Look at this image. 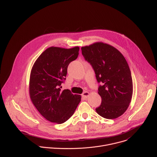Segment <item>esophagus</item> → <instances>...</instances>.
Instances as JSON below:
<instances>
[{
    "label": "esophagus",
    "mask_w": 157,
    "mask_h": 157,
    "mask_svg": "<svg viewBox=\"0 0 157 157\" xmlns=\"http://www.w3.org/2000/svg\"><path fill=\"white\" fill-rule=\"evenodd\" d=\"M89 93L87 91H85L82 94V97H83L84 98H87L89 96Z\"/></svg>",
    "instance_id": "esophagus-1"
}]
</instances>
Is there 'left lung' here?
<instances>
[{
  "instance_id": "obj_1",
  "label": "left lung",
  "mask_w": 157,
  "mask_h": 157,
  "mask_svg": "<svg viewBox=\"0 0 157 157\" xmlns=\"http://www.w3.org/2000/svg\"><path fill=\"white\" fill-rule=\"evenodd\" d=\"M86 61L92 66L102 102L96 109L101 117L116 119L127 109L132 96L133 82L128 64L122 54L108 44L97 42L81 48Z\"/></svg>"
}]
</instances>
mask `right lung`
<instances>
[{"label":"right lung","instance_id":"add662e5","mask_svg":"<svg viewBox=\"0 0 157 157\" xmlns=\"http://www.w3.org/2000/svg\"><path fill=\"white\" fill-rule=\"evenodd\" d=\"M78 47L66 49L50 47L35 62L30 78L31 101L40 114L50 122L63 124L74 114L81 96L60 87L69 64L79 55Z\"/></svg>","mask_w":157,"mask_h":157}]
</instances>
